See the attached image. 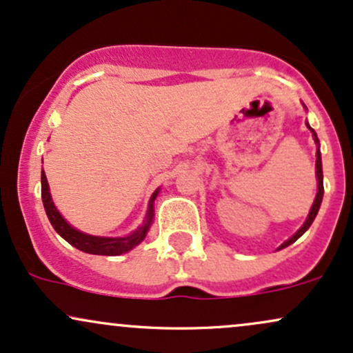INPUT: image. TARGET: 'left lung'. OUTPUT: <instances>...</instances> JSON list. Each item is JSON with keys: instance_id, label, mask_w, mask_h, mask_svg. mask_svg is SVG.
<instances>
[{"instance_id": "left-lung-1", "label": "left lung", "mask_w": 353, "mask_h": 353, "mask_svg": "<svg viewBox=\"0 0 353 353\" xmlns=\"http://www.w3.org/2000/svg\"><path fill=\"white\" fill-rule=\"evenodd\" d=\"M307 125H309V124H307ZM309 129H310L312 132H314V129H312L310 125H309ZM314 139H315V143L319 144V137H317V134H315V132H314ZM315 171H317L319 189H317V196H315L314 205H312V209H310V212H309V217H307L305 224H303L302 228L299 229L297 232H295V236L290 237L289 241H285V242H283V244H282L281 247H279V249H283V247H287V245H290V244H292V242L297 241V239L301 237L302 234L305 232V230L310 228V225H312V222H314L315 216H317V212H319V208H320V204H322V197H323V174H322V159H320V151H319V149H317V163H315Z\"/></svg>"}]
</instances>
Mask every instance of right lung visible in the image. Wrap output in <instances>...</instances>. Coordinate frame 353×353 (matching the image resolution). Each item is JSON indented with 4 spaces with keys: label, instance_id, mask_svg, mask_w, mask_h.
<instances>
[{
    "label": "right lung",
    "instance_id": "right-lung-1",
    "mask_svg": "<svg viewBox=\"0 0 353 353\" xmlns=\"http://www.w3.org/2000/svg\"><path fill=\"white\" fill-rule=\"evenodd\" d=\"M157 192H159V189L152 194L151 201H149L148 216H145L144 224L141 225L139 229H136L131 236H128V237H96V236H89V234L79 232V230L71 228V225L64 221L63 216L58 212V209H56L54 204H52L48 179H46V176H44V171L41 172V199H43L44 210H46L51 225L54 228L56 232H58L59 236L64 239V241H68L72 247H76V249L83 250V252H88V254L121 255L139 244V242L145 237V234H148L149 225H151V222H152V217H154V205L152 204H154V199H156Z\"/></svg>",
    "mask_w": 353,
    "mask_h": 353
}]
</instances>
